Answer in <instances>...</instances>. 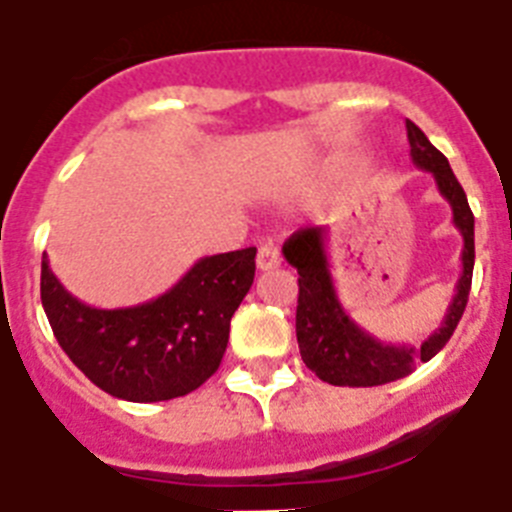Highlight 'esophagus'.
<instances>
[{
  "label": "esophagus",
  "instance_id": "esophagus-1",
  "mask_svg": "<svg viewBox=\"0 0 512 512\" xmlns=\"http://www.w3.org/2000/svg\"><path fill=\"white\" fill-rule=\"evenodd\" d=\"M282 264V253L280 248L274 246V243H264V246L259 248V253H256V266H259L261 272H269V269H274V266Z\"/></svg>",
  "mask_w": 512,
  "mask_h": 512
}]
</instances>
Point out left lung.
<instances>
[{
	"label": "left lung",
	"mask_w": 512,
	"mask_h": 512,
	"mask_svg": "<svg viewBox=\"0 0 512 512\" xmlns=\"http://www.w3.org/2000/svg\"><path fill=\"white\" fill-rule=\"evenodd\" d=\"M411 159L418 170L432 172L439 196L453 209V225L463 235V272L455 285L453 303L447 314L418 348L382 342L366 329L358 327L342 308L337 298L332 272L327 259V227H303L282 246L287 264L298 269V311H295V335L298 348L308 369L322 382L335 387H377L395 382L416 371L418 363H426L445 348L453 337L460 316L466 311L471 277H474V214L468 206L466 190L450 170V162L432 141L421 133L418 125L405 120Z\"/></svg>",
	"instance_id": "8db88e82"
}]
</instances>
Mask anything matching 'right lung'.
Returning <instances> with one entry per match:
<instances>
[{
  "label": "right lung",
  "instance_id": "1",
  "mask_svg": "<svg viewBox=\"0 0 512 512\" xmlns=\"http://www.w3.org/2000/svg\"><path fill=\"white\" fill-rule=\"evenodd\" d=\"M256 248L204 256L159 298L94 308L67 293L41 259V303L70 361L96 387L130 403L198 390L219 369L230 319L253 285Z\"/></svg>",
  "mask_w": 512,
  "mask_h": 512
}]
</instances>
